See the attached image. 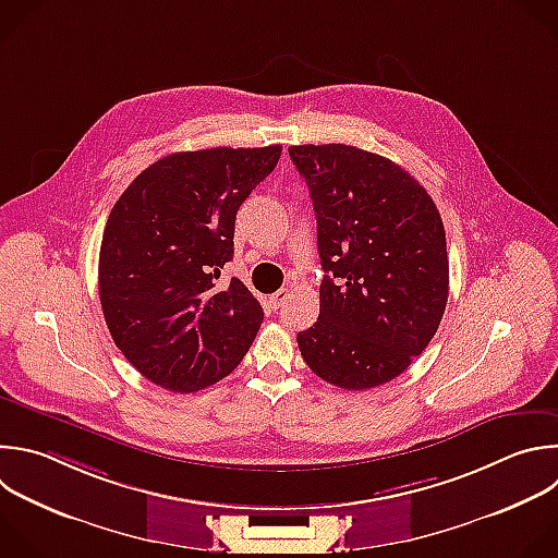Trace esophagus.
Masks as SVG:
<instances>
[{"instance_id":"obj_1","label":"esophagus","mask_w":558,"mask_h":558,"mask_svg":"<svg viewBox=\"0 0 558 558\" xmlns=\"http://www.w3.org/2000/svg\"><path fill=\"white\" fill-rule=\"evenodd\" d=\"M287 298H289V289H280V291H276V293L269 298L271 308H274V311H278V308L287 302Z\"/></svg>"}]
</instances>
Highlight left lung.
I'll return each instance as SVG.
<instances>
[{"mask_svg":"<svg viewBox=\"0 0 558 558\" xmlns=\"http://www.w3.org/2000/svg\"><path fill=\"white\" fill-rule=\"evenodd\" d=\"M308 185L322 269L319 317L298 332L324 381L367 390L403 375L449 298L440 213L392 159L345 144L289 146Z\"/></svg>","mask_w":558,"mask_h":558,"instance_id":"1","label":"left lung"}]
</instances>
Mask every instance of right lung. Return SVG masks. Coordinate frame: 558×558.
<instances>
[{"label":"right lung","mask_w":558,"mask_h":558,"mask_svg":"<svg viewBox=\"0 0 558 558\" xmlns=\"http://www.w3.org/2000/svg\"><path fill=\"white\" fill-rule=\"evenodd\" d=\"M282 146L172 153L142 170L105 226L98 291L107 328L155 386L197 392L247 354L263 306L232 278L241 204L276 168Z\"/></svg>","instance_id":"add662e5"}]
</instances>
